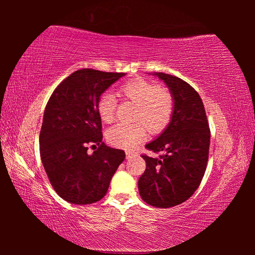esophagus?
Masks as SVG:
<instances>
[{
  "label": "esophagus",
  "mask_w": 255,
  "mask_h": 255,
  "mask_svg": "<svg viewBox=\"0 0 255 255\" xmlns=\"http://www.w3.org/2000/svg\"><path fill=\"white\" fill-rule=\"evenodd\" d=\"M133 154H134V153L131 152V151H126V158H127V159H130Z\"/></svg>",
  "instance_id": "esophagus-1"
}]
</instances>
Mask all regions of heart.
Listing matches in <instances>:
<instances>
[{
  "instance_id": "1",
  "label": "heart",
  "mask_w": 255,
  "mask_h": 255,
  "mask_svg": "<svg viewBox=\"0 0 255 255\" xmlns=\"http://www.w3.org/2000/svg\"><path fill=\"white\" fill-rule=\"evenodd\" d=\"M117 95L136 104L133 124H117L107 131V140L116 148L132 150L147 138V128L152 132H160L170 123L174 100L170 91L158 88L144 79H133L123 84ZM115 99L112 94H103L97 102V114L101 121L110 124L114 119ZM140 122H139L138 121Z\"/></svg>"
}]
</instances>
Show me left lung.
<instances>
[{
	"label": "left lung",
	"mask_w": 255,
	"mask_h": 255,
	"mask_svg": "<svg viewBox=\"0 0 255 255\" xmlns=\"http://www.w3.org/2000/svg\"><path fill=\"white\" fill-rule=\"evenodd\" d=\"M163 81L174 100L171 121L160 136L145 144L159 158L142 155L145 171L138 181L145 203L170 208L185 202L198 188L207 166L210 130L203 101L191 85L174 75L152 73Z\"/></svg>",
	"instance_id": "8db88e82"
}]
</instances>
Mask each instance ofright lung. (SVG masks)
Returning a JSON list of instances; mask_svg holds the SVG:
<instances>
[{
	"label": "right lung",
	"mask_w": 255,
	"mask_h": 255,
	"mask_svg": "<svg viewBox=\"0 0 255 255\" xmlns=\"http://www.w3.org/2000/svg\"><path fill=\"white\" fill-rule=\"evenodd\" d=\"M125 73L81 69L53 91L45 108L39 136L40 158L53 189L67 202L89 205L107 193L125 160L123 150L102 142L97 114L101 95ZM89 144L99 145L92 155Z\"/></svg>",
	"instance_id": "right-lung-1"
}]
</instances>
